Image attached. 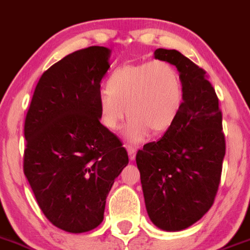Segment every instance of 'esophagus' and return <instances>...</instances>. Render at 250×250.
Returning a JSON list of instances; mask_svg holds the SVG:
<instances>
[{"instance_id": "1", "label": "esophagus", "mask_w": 250, "mask_h": 250, "mask_svg": "<svg viewBox=\"0 0 250 250\" xmlns=\"http://www.w3.org/2000/svg\"><path fill=\"white\" fill-rule=\"evenodd\" d=\"M126 149H127V153H129V158L130 161H134L135 157H136V147L131 146V145H126Z\"/></svg>"}]
</instances>
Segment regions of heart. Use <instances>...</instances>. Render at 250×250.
<instances>
[{"instance_id":"1","label":"heart","mask_w":250,"mask_h":250,"mask_svg":"<svg viewBox=\"0 0 250 250\" xmlns=\"http://www.w3.org/2000/svg\"><path fill=\"white\" fill-rule=\"evenodd\" d=\"M184 103L180 73L167 61H148L116 68L98 99L99 119L108 130H116L127 115L124 136L141 142L149 130L163 134L173 126Z\"/></svg>"}]
</instances>
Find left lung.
Segmentation results:
<instances>
[{
	"mask_svg": "<svg viewBox=\"0 0 250 250\" xmlns=\"http://www.w3.org/2000/svg\"><path fill=\"white\" fill-rule=\"evenodd\" d=\"M154 59L177 67L184 84L179 116L162 139L136 154L149 220L167 232L198 222L212 206L226 153L222 113L206 72L177 50Z\"/></svg>",
	"mask_w": 250,
	"mask_h": 250,
	"instance_id": "left-lung-1",
	"label": "left lung"
}]
</instances>
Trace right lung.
Wrapping results in <instances>:
<instances>
[{"mask_svg": "<svg viewBox=\"0 0 250 250\" xmlns=\"http://www.w3.org/2000/svg\"><path fill=\"white\" fill-rule=\"evenodd\" d=\"M109 58L108 47L89 46L54 63L25 116V178L45 217L70 233L101 225L114 180L129 163L120 140L99 120Z\"/></svg>", "mask_w": 250, "mask_h": 250, "instance_id": "obj_1", "label": "right lung"}]
</instances>
